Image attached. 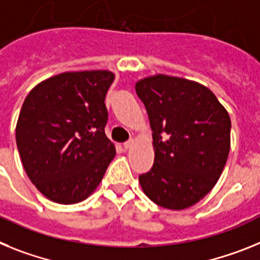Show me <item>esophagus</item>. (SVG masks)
Instances as JSON below:
<instances>
[{"mask_svg": "<svg viewBox=\"0 0 260 260\" xmlns=\"http://www.w3.org/2000/svg\"><path fill=\"white\" fill-rule=\"evenodd\" d=\"M133 143H135V140L131 139V140H128V141H125V143L123 144V146H124V148H125V149H129V148H132Z\"/></svg>", "mask_w": 260, "mask_h": 260, "instance_id": "obj_1", "label": "esophagus"}]
</instances>
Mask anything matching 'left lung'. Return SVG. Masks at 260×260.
<instances>
[{"label": "left lung", "mask_w": 260, "mask_h": 260, "mask_svg": "<svg viewBox=\"0 0 260 260\" xmlns=\"http://www.w3.org/2000/svg\"><path fill=\"white\" fill-rule=\"evenodd\" d=\"M153 131L154 164L139 182L174 211L200 202L217 183L230 150V117L208 87L165 74L136 83Z\"/></svg>", "instance_id": "left-lung-1"}]
</instances>
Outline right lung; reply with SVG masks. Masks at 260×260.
Returning <instances> with one entry per match:
<instances>
[{"label": "right lung", "instance_id": "1", "mask_svg": "<svg viewBox=\"0 0 260 260\" xmlns=\"http://www.w3.org/2000/svg\"><path fill=\"white\" fill-rule=\"evenodd\" d=\"M115 74L67 72L36 85L15 128L18 152L30 180L58 204H76L101 183L115 145L105 133V98Z\"/></svg>", "mask_w": 260, "mask_h": 260}]
</instances>
